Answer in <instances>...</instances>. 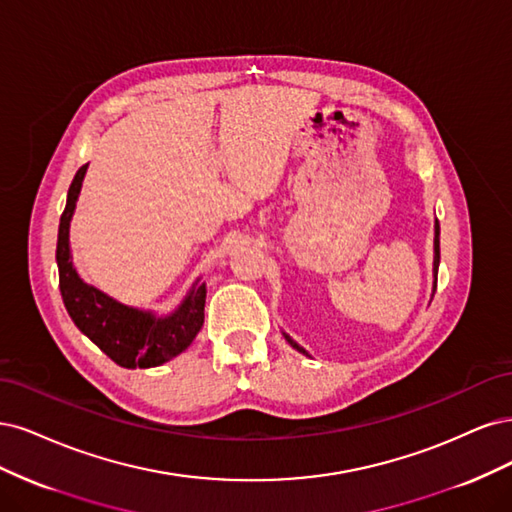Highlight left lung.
<instances>
[{
	"label": "left lung",
	"instance_id": "8db88e82",
	"mask_svg": "<svg viewBox=\"0 0 512 512\" xmlns=\"http://www.w3.org/2000/svg\"><path fill=\"white\" fill-rule=\"evenodd\" d=\"M438 266H440V225H438V219H436V223H434V291H436V280H438ZM432 295H434V293H432ZM283 336H285V340L293 346L295 351H300V353L308 355L304 346H300L298 342H295L287 332H283Z\"/></svg>",
	"mask_w": 512,
	"mask_h": 512
}]
</instances>
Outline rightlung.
<instances>
[{"label":"right lung","mask_w":512,"mask_h":512,"mask_svg":"<svg viewBox=\"0 0 512 512\" xmlns=\"http://www.w3.org/2000/svg\"><path fill=\"white\" fill-rule=\"evenodd\" d=\"M87 166H82L68 191L59 221L57 268L65 310L74 325L121 368H155L183 353L204 325L206 283L195 280L187 295L168 315L125 306L108 293L85 283L74 268L70 223Z\"/></svg>","instance_id":"1"}]
</instances>
